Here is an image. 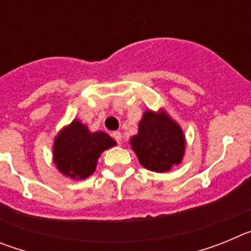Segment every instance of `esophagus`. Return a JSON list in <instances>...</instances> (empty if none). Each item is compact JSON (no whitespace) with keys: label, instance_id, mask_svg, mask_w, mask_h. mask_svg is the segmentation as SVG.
Here are the masks:
<instances>
[{"label":"esophagus","instance_id":"esophagus-1","mask_svg":"<svg viewBox=\"0 0 251 251\" xmlns=\"http://www.w3.org/2000/svg\"><path fill=\"white\" fill-rule=\"evenodd\" d=\"M112 137L115 139V141L118 142V143H121L122 142V133L121 132H113Z\"/></svg>","mask_w":251,"mask_h":251}]
</instances>
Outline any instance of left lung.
<instances>
[{"label":"left lung","mask_w":251,"mask_h":251,"mask_svg":"<svg viewBox=\"0 0 251 251\" xmlns=\"http://www.w3.org/2000/svg\"><path fill=\"white\" fill-rule=\"evenodd\" d=\"M130 146L143 167L162 174L181 163L186 142L181 127L165 110H146Z\"/></svg>","instance_id":"left-lung-1"}]
</instances>
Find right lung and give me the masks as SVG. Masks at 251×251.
I'll use <instances>...</instances> for the list:
<instances>
[{"label": "right lung", "instance_id": "obj_1", "mask_svg": "<svg viewBox=\"0 0 251 251\" xmlns=\"http://www.w3.org/2000/svg\"><path fill=\"white\" fill-rule=\"evenodd\" d=\"M115 146L104 132L92 133L80 121H73L59 132L54 142V162L57 170L74 179L94 174L101 152Z\"/></svg>", "mask_w": 251, "mask_h": 251}]
</instances>
